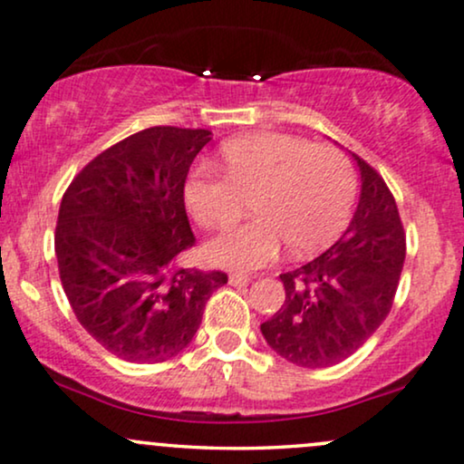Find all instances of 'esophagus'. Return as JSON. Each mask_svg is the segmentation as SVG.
<instances>
[{
    "label": "esophagus",
    "instance_id": "1",
    "mask_svg": "<svg viewBox=\"0 0 464 464\" xmlns=\"http://www.w3.org/2000/svg\"><path fill=\"white\" fill-rule=\"evenodd\" d=\"M248 276L246 274H242V272H233L231 276H228V285H233V286H244V285H248Z\"/></svg>",
    "mask_w": 464,
    "mask_h": 464
}]
</instances>
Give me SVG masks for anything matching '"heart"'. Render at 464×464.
<instances>
[{"instance_id":"1","label":"heart","mask_w":464,"mask_h":464,"mask_svg":"<svg viewBox=\"0 0 464 464\" xmlns=\"http://www.w3.org/2000/svg\"><path fill=\"white\" fill-rule=\"evenodd\" d=\"M225 175L201 167L184 186V201L203 228H227L252 201L256 218L208 246L220 266L256 269L289 246L291 255L324 250L347 225L357 175L344 151L293 134H252L225 145Z\"/></svg>"}]
</instances>
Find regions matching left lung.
I'll list each match as a JSON object with an SVG mask.
<instances>
[{
    "instance_id": "left-lung-1",
    "label": "left lung",
    "mask_w": 464,
    "mask_h": 464,
    "mask_svg": "<svg viewBox=\"0 0 464 464\" xmlns=\"http://www.w3.org/2000/svg\"><path fill=\"white\" fill-rule=\"evenodd\" d=\"M355 160L362 197L353 220L324 255L280 274L285 304L261 324L269 347L295 366L327 368L347 360L394 304L407 236L385 179L360 156Z\"/></svg>"
}]
</instances>
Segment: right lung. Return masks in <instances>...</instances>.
<instances>
[{
    "mask_svg": "<svg viewBox=\"0 0 464 464\" xmlns=\"http://www.w3.org/2000/svg\"><path fill=\"white\" fill-rule=\"evenodd\" d=\"M203 128L151 126L111 145L74 175L55 227L63 293L109 353L156 363L195 336L220 269L181 267L197 244L184 203Z\"/></svg>",
    "mask_w": 464,
    "mask_h": 464,
    "instance_id": "obj_1",
    "label": "right lung"
}]
</instances>
